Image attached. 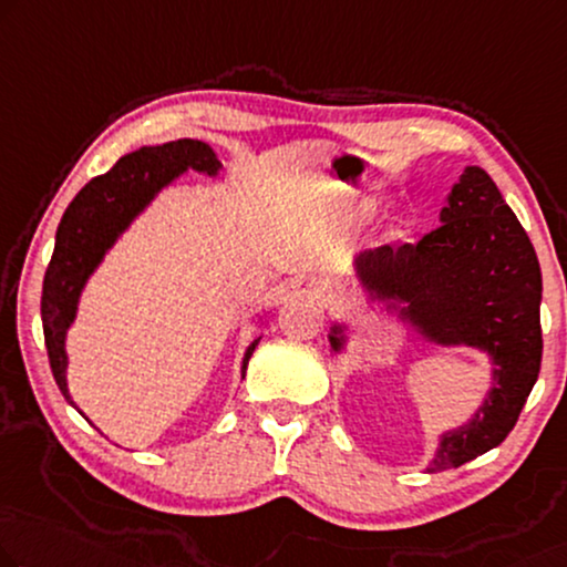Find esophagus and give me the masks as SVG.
Here are the masks:
<instances>
[{"label":"esophagus","mask_w":567,"mask_h":567,"mask_svg":"<svg viewBox=\"0 0 567 567\" xmlns=\"http://www.w3.org/2000/svg\"><path fill=\"white\" fill-rule=\"evenodd\" d=\"M312 285H316V290L326 292L328 298H333V295L338 292V287L331 280H328V277H318V280H312Z\"/></svg>","instance_id":"34e87169"}]
</instances>
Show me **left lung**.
Returning a JSON list of instances; mask_svg holds the SVG:
<instances>
[{"mask_svg": "<svg viewBox=\"0 0 567 567\" xmlns=\"http://www.w3.org/2000/svg\"><path fill=\"white\" fill-rule=\"evenodd\" d=\"M420 244L353 257V280L379 316L430 349H471L488 361L473 415L437 435L425 471L458 468L499 445L517 422L543 361V272L527 231L484 167L466 165ZM353 323L333 320L331 361L349 349Z\"/></svg>", "mask_w": 567, "mask_h": 567, "instance_id": "8db88e82", "label": "left lung"}]
</instances>
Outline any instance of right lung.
I'll list each match as a JSON object with an SVG mask.
<instances>
[{
    "label": "right lung",
    "mask_w": 567,
    "mask_h": 567,
    "mask_svg": "<svg viewBox=\"0 0 567 567\" xmlns=\"http://www.w3.org/2000/svg\"><path fill=\"white\" fill-rule=\"evenodd\" d=\"M190 171L218 177L224 165L214 147L200 140H175L155 147H140L116 159L112 171L83 185L58 224L55 249L42 280V333H45L55 384L79 412L81 408L68 390L65 341L79 318L81 295L116 241L132 229V224L159 198V193ZM257 318L259 323H265L267 310H261ZM259 341L261 338H255L244 351L241 379Z\"/></svg>",
    "instance_id": "1"
}]
</instances>
